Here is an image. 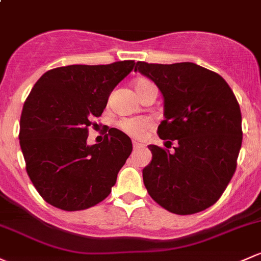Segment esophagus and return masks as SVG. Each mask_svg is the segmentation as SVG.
Masks as SVG:
<instances>
[{
  "label": "esophagus",
  "instance_id": "34e87169",
  "mask_svg": "<svg viewBox=\"0 0 261 261\" xmlns=\"http://www.w3.org/2000/svg\"><path fill=\"white\" fill-rule=\"evenodd\" d=\"M141 147H144V144H141V142H139V141H133V149L134 150H139V149H141Z\"/></svg>",
  "mask_w": 261,
  "mask_h": 261
}]
</instances>
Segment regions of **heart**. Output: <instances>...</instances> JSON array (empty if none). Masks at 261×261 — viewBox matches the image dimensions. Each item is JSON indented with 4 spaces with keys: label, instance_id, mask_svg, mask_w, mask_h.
I'll return each mask as SVG.
<instances>
[{
    "label": "heart",
    "instance_id": "obj_1",
    "mask_svg": "<svg viewBox=\"0 0 261 261\" xmlns=\"http://www.w3.org/2000/svg\"><path fill=\"white\" fill-rule=\"evenodd\" d=\"M134 87H135L136 94L141 97V100H144L149 95H156V92H158L155 84L151 80L145 77L138 79V80L134 82ZM117 125H119L120 130L127 134L128 136L141 138V136L145 135V133H147L152 127V120L146 116L134 117V119H122L120 120Z\"/></svg>",
    "mask_w": 261,
    "mask_h": 261
}]
</instances>
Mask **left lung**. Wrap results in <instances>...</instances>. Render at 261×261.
Segmentation results:
<instances>
[{
  "label": "left lung",
  "mask_w": 261,
  "mask_h": 261,
  "mask_svg": "<svg viewBox=\"0 0 261 261\" xmlns=\"http://www.w3.org/2000/svg\"><path fill=\"white\" fill-rule=\"evenodd\" d=\"M135 71L158 85L165 120L158 127L165 147L149 145L152 160L142 177L149 195L170 213L191 215L215 204L229 185L243 141L240 106L219 73L193 62L138 61Z\"/></svg>",
  "instance_id": "8db88e82"
}]
</instances>
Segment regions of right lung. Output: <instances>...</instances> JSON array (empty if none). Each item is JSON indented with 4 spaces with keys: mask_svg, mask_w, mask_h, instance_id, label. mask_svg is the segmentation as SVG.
<instances>
[{
    "mask_svg": "<svg viewBox=\"0 0 261 261\" xmlns=\"http://www.w3.org/2000/svg\"><path fill=\"white\" fill-rule=\"evenodd\" d=\"M135 61L70 65L43 73L27 96L20 145L27 175L42 199L65 211L105 200L133 151L126 134L110 128L102 142L86 144L89 127L102 115L112 90Z\"/></svg>",
    "mask_w": 261,
    "mask_h": 261,
    "instance_id": "add662e5",
    "label": "right lung"
}]
</instances>
